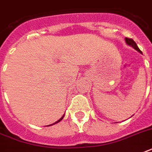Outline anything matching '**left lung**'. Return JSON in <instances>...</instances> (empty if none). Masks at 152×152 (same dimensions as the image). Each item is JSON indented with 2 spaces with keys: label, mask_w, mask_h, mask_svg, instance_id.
<instances>
[{
  "label": "left lung",
  "mask_w": 152,
  "mask_h": 152,
  "mask_svg": "<svg viewBox=\"0 0 152 152\" xmlns=\"http://www.w3.org/2000/svg\"><path fill=\"white\" fill-rule=\"evenodd\" d=\"M125 42H126V43H127L128 45H129V46H132V47H133L135 50H137V51H139L140 53H141V50H140L139 49V47L137 46V43L135 42L133 39H129V38H125Z\"/></svg>",
  "instance_id": "8db88e82"
}]
</instances>
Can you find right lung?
Here are the masks:
<instances>
[{"instance_id": "obj_1", "label": "right lung", "mask_w": 152, "mask_h": 152, "mask_svg": "<svg viewBox=\"0 0 152 152\" xmlns=\"http://www.w3.org/2000/svg\"><path fill=\"white\" fill-rule=\"evenodd\" d=\"M64 115H63V116H62V118H60L59 120L57 121H56V122H54V123H53V124H52V125H55V124H57V123H58V122H59V121H61L62 119H63V118H64ZM48 126H50V125H48Z\"/></svg>"}]
</instances>
